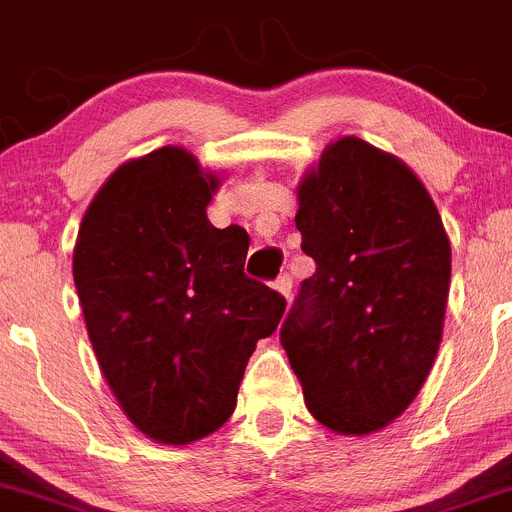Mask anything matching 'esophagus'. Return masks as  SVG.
<instances>
[{"mask_svg": "<svg viewBox=\"0 0 512 512\" xmlns=\"http://www.w3.org/2000/svg\"><path fill=\"white\" fill-rule=\"evenodd\" d=\"M290 288H293V278H290V275H280V278L275 280V290H278L285 301H290Z\"/></svg>", "mask_w": 512, "mask_h": 512, "instance_id": "1", "label": "esophagus"}]
</instances>
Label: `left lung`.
Here are the masks:
<instances>
[{
    "instance_id": "1",
    "label": "left lung",
    "mask_w": 512,
    "mask_h": 512,
    "mask_svg": "<svg viewBox=\"0 0 512 512\" xmlns=\"http://www.w3.org/2000/svg\"><path fill=\"white\" fill-rule=\"evenodd\" d=\"M296 227L316 273L280 344L306 408L336 434L380 431L439 352L451 280L439 209L403 160L342 137L298 186Z\"/></svg>"
}]
</instances>
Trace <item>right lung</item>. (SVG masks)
<instances>
[{"label":"right lung","mask_w":512,"mask_h":512,"mask_svg":"<svg viewBox=\"0 0 512 512\" xmlns=\"http://www.w3.org/2000/svg\"><path fill=\"white\" fill-rule=\"evenodd\" d=\"M219 178L183 147L127 160L99 188L73 250L86 331L119 408L147 439L224 426L285 298L245 275L250 237L206 216Z\"/></svg>","instance_id":"1"}]
</instances>
